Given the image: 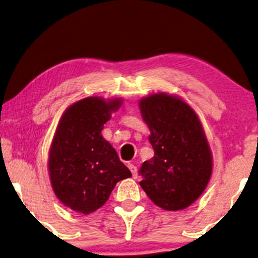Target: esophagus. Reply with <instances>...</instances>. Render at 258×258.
<instances>
[{"instance_id": "34e87169", "label": "esophagus", "mask_w": 258, "mask_h": 258, "mask_svg": "<svg viewBox=\"0 0 258 258\" xmlns=\"http://www.w3.org/2000/svg\"><path fill=\"white\" fill-rule=\"evenodd\" d=\"M128 168L130 169V171H132L133 177L136 178V176H137V167H136V165L133 164V163H128Z\"/></svg>"}]
</instances>
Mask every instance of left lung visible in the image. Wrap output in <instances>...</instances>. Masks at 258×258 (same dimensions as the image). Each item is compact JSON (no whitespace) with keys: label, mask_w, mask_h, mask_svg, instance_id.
Instances as JSON below:
<instances>
[{"label":"left lung","mask_w":258,"mask_h":258,"mask_svg":"<svg viewBox=\"0 0 258 258\" xmlns=\"http://www.w3.org/2000/svg\"><path fill=\"white\" fill-rule=\"evenodd\" d=\"M139 104L154 149V157L140 169V185L162 209H185L202 195L213 171L199 116L181 98L164 93L143 97Z\"/></svg>","instance_id":"left-lung-1"}]
</instances>
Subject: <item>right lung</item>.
<instances>
[{
  "label": "right lung",
  "mask_w": 258,
  "mask_h": 258,
  "mask_svg": "<svg viewBox=\"0 0 258 258\" xmlns=\"http://www.w3.org/2000/svg\"><path fill=\"white\" fill-rule=\"evenodd\" d=\"M122 102L87 97L70 105L59 119L49 151V176L56 197L80 214L94 213L116 183L132 177L101 134Z\"/></svg>",
  "instance_id": "obj_1"
}]
</instances>
